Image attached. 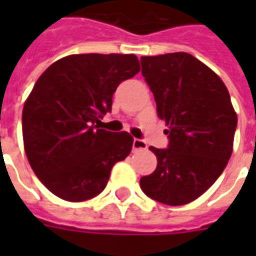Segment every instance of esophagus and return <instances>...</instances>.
<instances>
[{
    "instance_id": "obj_1",
    "label": "esophagus",
    "mask_w": 256,
    "mask_h": 256,
    "mask_svg": "<svg viewBox=\"0 0 256 256\" xmlns=\"http://www.w3.org/2000/svg\"><path fill=\"white\" fill-rule=\"evenodd\" d=\"M148 148V145L145 142L144 140L134 138L133 141V150H145Z\"/></svg>"
}]
</instances>
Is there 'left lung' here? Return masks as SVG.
I'll use <instances>...</instances> for the list:
<instances>
[{
  "instance_id": "8db88e82",
  "label": "left lung",
  "mask_w": 256,
  "mask_h": 256,
  "mask_svg": "<svg viewBox=\"0 0 256 256\" xmlns=\"http://www.w3.org/2000/svg\"><path fill=\"white\" fill-rule=\"evenodd\" d=\"M141 72L167 124L168 146H150L158 167L141 177L148 198L182 206L202 196L225 170L233 150L237 115L225 84L185 52L142 56Z\"/></svg>"
}]
</instances>
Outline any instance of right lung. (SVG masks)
Returning a JSON list of instances; mask_svg holds the SVG:
<instances>
[{"mask_svg": "<svg viewBox=\"0 0 256 256\" xmlns=\"http://www.w3.org/2000/svg\"><path fill=\"white\" fill-rule=\"evenodd\" d=\"M140 71L134 54H71L42 74L23 106V141L31 168L67 202L100 194L116 162L133 146L128 132L101 128L120 82Z\"/></svg>", "mask_w": 256, "mask_h": 256, "instance_id": "add662e5", "label": "right lung"}]
</instances>
